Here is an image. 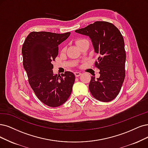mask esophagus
Instances as JSON below:
<instances>
[{"instance_id":"obj_1","label":"esophagus","mask_w":148,"mask_h":148,"mask_svg":"<svg viewBox=\"0 0 148 148\" xmlns=\"http://www.w3.org/2000/svg\"><path fill=\"white\" fill-rule=\"evenodd\" d=\"M74 74H75L76 77H79V76L81 75V73H79V72H75V73H74Z\"/></svg>"}]
</instances>
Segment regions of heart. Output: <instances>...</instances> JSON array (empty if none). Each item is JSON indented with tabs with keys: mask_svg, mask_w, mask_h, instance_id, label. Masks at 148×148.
Segmentation results:
<instances>
[{
	"mask_svg": "<svg viewBox=\"0 0 148 148\" xmlns=\"http://www.w3.org/2000/svg\"><path fill=\"white\" fill-rule=\"evenodd\" d=\"M85 40H85V39H77V40H76L75 42H76V44H77V46H78L79 45H80L81 42H82L83 41H84Z\"/></svg>",
	"mask_w": 148,
	"mask_h": 148,
	"instance_id": "heart-1",
	"label": "heart"
}]
</instances>
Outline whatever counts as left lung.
<instances>
[{"mask_svg":"<svg viewBox=\"0 0 148 148\" xmlns=\"http://www.w3.org/2000/svg\"><path fill=\"white\" fill-rule=\"evenodd\" d=\"M75 32L88 36L99 55L95 66L99 69L100 76L91 77L90 92L100 101H112L119 94L125 78L126 54L123 35L116 26L106 21H96Z\"/></svg>","mask_w":148,"mask_h":148,"instance_id":"8db88e82","label":"left lung"}]
</instances>
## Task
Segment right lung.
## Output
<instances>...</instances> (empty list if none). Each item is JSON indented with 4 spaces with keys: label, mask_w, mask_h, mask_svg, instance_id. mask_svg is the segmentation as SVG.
<instances>
[{
    "label": "right lung",
    "mask_w": 148,
    "mask_h": 148,
    "mask_svg": "<svg viewBox=\"0 0 148 148\" xmlns=\"http://www.w3.org/2000/svg\"><path fill=\"white\" fill-rule=\"evenodd\" d=\"M70 34L32 32L22 47L23 66L29 83L38 99L49 107L62 105L72 91L75 75L69 71L61 75H53L52 63L58 56V45Z\"/></svg>",
    "instance_id": "add662e5"
}]
</instances>
